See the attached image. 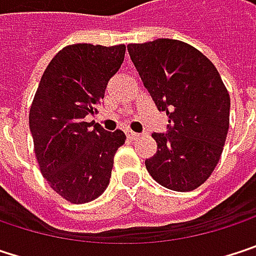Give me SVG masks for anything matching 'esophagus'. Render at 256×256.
<instances>
[{
	"instance_id": "34e87169",
	"label": "esophagus",
	"mask_w": 256,
	"mask_h": 256,
	"mask_svg": "<svg viewBox=\"0 0 256 256\" xmlns=\"http://www.w3.org/2000/svg\"><path fill=\"white\" fill-rule=\"evenodd\" d=\"M128 136L130 139H138L140 134L139 133H136V132H133V130H128Z\"/></svg>"
}]
</instances>
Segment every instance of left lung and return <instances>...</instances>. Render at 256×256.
<instances>
[{
	"mask_svg": "<svg viewBox=\"0 0 256 256\" xmlns=\"http://www.w3.org/2000/svg\"><path fill=\"white\" fill-rule=\"evenodd\" d=\"M130 59L158 111L166 133H152L157 152L145 160L160 185L192 191L216 168L230 126V94L215 65L197 48L158 38L128 44Z\"/></svg>",
	"mask_w": 256,
	"mask_h": 256,
	"instance_id": "1",
	"label": "left lung"
}]
</instances>
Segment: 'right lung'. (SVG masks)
Wrapping results in <instances>:
<instances>
[{
	"label": "right lung",
	"mask_w": 256,
	"mask_h": 256,
	"mask_svg": "<svg viewBox=\"0 0 256 256\" xmlns=\"http://www.w3.org/2000/svg\"><path fill=\"white\" fill-rule=\"evenodd\" d=\"M126 46L72 44L46 68L30 111L35 156L48 185L71 203L98 198L108 186L122 130L87 123L98 114L110 78L122 66Z\"/></svg>",
	"instance_id": "1"
}]
</instances>
